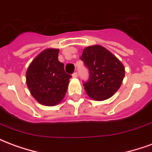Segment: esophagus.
Listing matches in <instances>:
<instances>
[{
    "instance_id": "34e87169",
    "label": "esophagus",
    "mask_w": 152,
    "mask_h": 152,
    "mask_svg": "<svg viewBox=\"0 0 152 152\" xmlns=\"http://www.w3.org/2000/svg\"><path fill=\"white\" fill-rule=\"evenodd\" d=\"M72 76H73V77H75V78H76V77H77V76H78V74H77V72H75L72 74Z\"/></svg>"
}]
</instances>
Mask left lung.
Wrapping results in <instances>:
<instances>
[{"label":"left lung","instance_id":"obj_1","mask_svg":"<svg viewBox=\"0 0 152 152\" xmlns=\"http://www.w3.org/2000/svg\"><path fill=\"white\" fill-rule=\"evenodd\" d=\"M80 58L89 70V80L83 81L87 94L97 101L111 98L124 79V65L101 45L87 47Z\"/></svg>","mask_w":152,"mask_h":152}]
</instances>
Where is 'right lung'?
<instances>
[{"mask_svg":"<svg viewBox=\"0 0 152 152\" xmlns=\"http://www.w3.org/2000/svg\"><path fill=\"white\" fill-rule=\"evenodd\" d=\"M59 50L48 49L38 55L26 73L27 85L31 95L45 106H54L66 94L71 75L58 58Z\"/></svg>","mask_w":152,"mask_h":152,"instance_id":"1","label":"right lung"}]
</instances>
